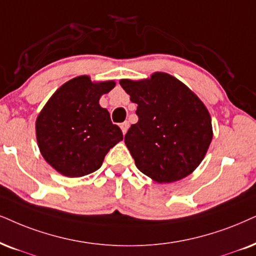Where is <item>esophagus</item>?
<instances>
[{
  "label": "esophagus",
  "instance_id": "1",
  "mask_svg": "<svg viewBox=\"0 0 256 256\" xmlns=\"http://www.w3.org/2000/svg\"><path fill=\"white\" fill-rule=\"evenodd\" d=\"M128 126H130V124H128V122H122V124H120V128H122V134H126V131H128Z\"/></svg>",
  "mask_w": 256,
  "mask_h": 256
}]
</instances>
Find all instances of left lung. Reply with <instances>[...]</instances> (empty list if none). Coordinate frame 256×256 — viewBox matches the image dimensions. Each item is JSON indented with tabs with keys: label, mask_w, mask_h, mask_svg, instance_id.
<instances>
[{
	"label": "left lung",
	"mask_w": 256,
	"mask_h": 256,
	"mask_svg": "<svg viewBox=\"0 0 256 256\" xmlns=\"http://www.w3.org/2000/svg\"><path fill=\"white\" fill-rule=\"evenodd\" d=\"M119 84L138 105V122L124 138L138 170L157 183L176 182L192 174L212 139V117L202 100L164 72Z\"/></svg>",
	"instance_id": "8db88e82"
}]
</instances>
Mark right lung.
Returning <instances> with one entry per match:
<instances>
[{
	"mask_svg": "<svg viewBox=\"0 0 256 256\" xmlns=\"http://www.w3.org/2000/svg\"><path fill=\"white\" fill-rule=\"evenodd\" d=\"M116 82H92L80 76L64 82L38 113L35 130L42 157L58 172L82 177L102 166L106 154L122 140L100 96Z\"/></svg>",
	"mask_w": 256,
	"mask_h": 256,
	"instance_id": "obj_1",
	"label": "right lung"
}]
</instances>
